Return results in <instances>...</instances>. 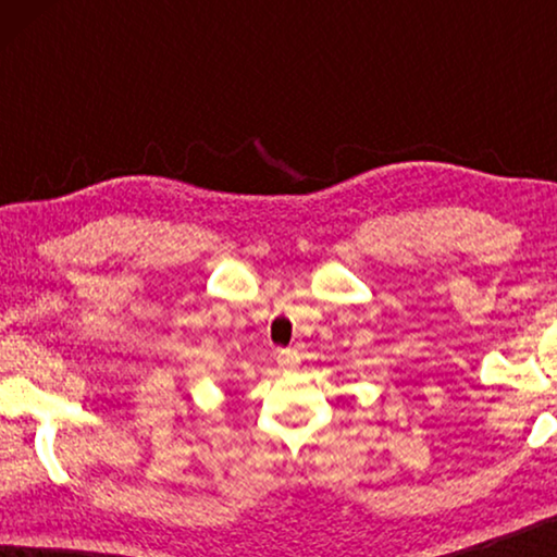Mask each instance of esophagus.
<instances>
[{
	"label": "esophagus",
	"instance_id": "34e87169",
	"mask_svg": "<svg viewBox=\"0 0 557 557\" xmlns=\"http://www.w3.org/2000/svg\"><path fill=\"white\" fill-rule=\"evenodd\" d=\"M276 360H278L281 368H294V364L299 362V355H296L294 349H278Z\"/></svg>",
	"mask_w": 557,
	"mask_h": 557
}]
</instances>
